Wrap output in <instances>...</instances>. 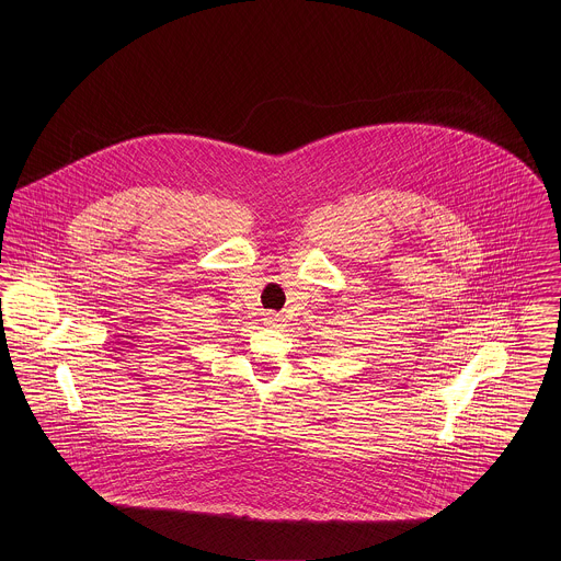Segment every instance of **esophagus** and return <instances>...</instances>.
<instances>
[{
  "label": "esophagus",
  "instance_id": "34e87169",
  "mask_svg": "<svg viewBox=\"0 0 561 561\" xmlns=\"http://www.w3.org/2000/svg\"><path fill=\"white\" fill-rule=\"evenodd\" d=\"M265 325H268V328H275V325H279V321H282V318L277 316V313H267L265 316Z\"/></svg>",
  "mask_w": 561,
  "mask_h": 561
}]
</instances>
